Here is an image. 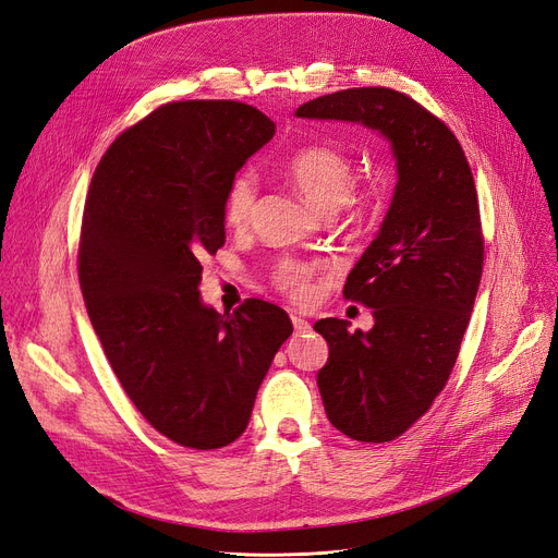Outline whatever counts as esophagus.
Segmentation results:
<instances>
[{
	"label": "esophagus",
	"instance_id": "1",
	"mask_svg": "<svg viewBox=\"0 0 558 558\" xmlns=\"http://www.w3.org/2000/svg\"><path fill=\"white\" fill-rule=\"evenodd\" d=\"M292 324H294V331H296V336H303V333L311 331V322L303 319L301 315H292Z\"/></svg>",
	"mask_w": 558,
	"mask_h": 558
}]
</instances>
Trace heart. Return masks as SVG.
Here are the masks:
<instances>
[{"instance_id": "b5f03b06", "label": "heart", "mask_w": 558, "mask_h": 558, "mask_svg": "<svg viewBox=\"0 0 558 558\" xmlns=\"http://www.w3.org/2000/svg\"><path fill=\"white\" fill-rule=\"evenodd\" d=\"M287 179L294 189L311 202L315 209L328 214L349 197L354 185V165L342 151L313 144V147L299 149L284 165ZM257 204V177L255 172H241L230 183L225 197V220L232 227H245L253 218ZM311 264L284 257L274 268V280L280 290L292 292L296 299L307 294V278H311Z\"/></svg>"}]
</instances>
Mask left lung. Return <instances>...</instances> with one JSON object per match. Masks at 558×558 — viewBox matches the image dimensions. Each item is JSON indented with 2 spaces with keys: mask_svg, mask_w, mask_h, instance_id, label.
<instances>
[{
  "mask_svg": "<svg viewBox=\"0 0 558 558\" xmlns=\"http://www.w3.org/2000/svg\"><path fill=\"white\" fill-rule=\"evenodd\" d=\"M294 114L377 131L396 160L393 199L344 284L375 326L315 324L328 342L317 373L328 421L356 441H390L432 407L460 354L483 274L476 185L458 137L400 92L344 89Z\"/></svg>",
  "mask_w": 558,
  "mask_h": 558,
  "instance_id": "obj_1",
  "label": "left lung"
}]
</instances>
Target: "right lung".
Here are the masks:
<instances>
[{"mask_svg": "<svg viewBox=\"0 0 558 558\" xmlns=\"http://www.w3.org/2000/svg\"><path fill=\"white\" fill-rule=\"evenodd\" d=\"M276 123L236 100L168 102L114 140L82 216L80 287L117 379L185 448L236 441L294 326L247 299L220 315L199 294L225 243V197Z\"/></svg>", "mask_w": 558, "mask_h": 558, "instance_id": "1", "label": "right lung"}]
</instances>
